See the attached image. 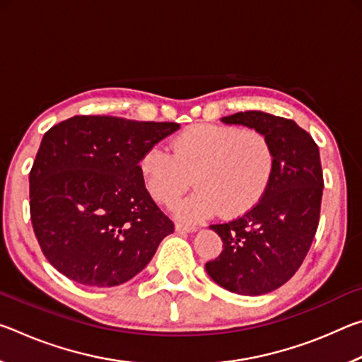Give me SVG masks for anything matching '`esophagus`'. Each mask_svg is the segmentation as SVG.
<instances>
[{
	"label": "esophagus",
	"instance_id": "1",
	"mask_svg": "<svg viewBox=\"0 0 362 362\" xmlns=\"http://www.w3.org/2000/svg\"><path fill=\"white\" fill-rule=\"evenodd\" d=\"M175 231L177 233H194L196 228H194V226H188V225H183V223H175Z\"/></svg>",
	"mask_w": 362,
	"mask_h": 362
}]
</instances>
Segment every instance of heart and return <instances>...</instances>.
Segmentation results:
<instances>
[{"instance_id":"obj_1","label":"heart","mask_w":362,"mask_h":362,"mask_svg":"<svg viewBox=\"0 0 362 362\" xmlns=\"http://www.w3.org/2000/svg\"><path fill=\"white\" fill-rule=\"evenodd\" d=\"M173 153L151 145L139 158L145 192L163 206L174 204L193 183L196 192L174 207L187 223L220 212L241 217L260 203L273 180L276 156L269 139L238 126L193 124L175 136Z\"/></svg>"}]
</instances>
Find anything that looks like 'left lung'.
<instances>
[{"label": "left lung", "mask_w": 362, "mask_h": 362, "mask_svg": "<svg viewBox=\"0 0 362 362\" xmlns=\"http://www.w3.org/2000/svg\"><path fill=\"white\" fill-rule=\"evenodd\" d=\"M269 139L276 166L265 196L243 217L211 225L223 249L206 272L223 289L262 296L287 283L302 265L320 223L322 169L320 148L296 121L265 112L223 116Z\"/></svg>", "instance_id": "8db88e82"}]
</instances>
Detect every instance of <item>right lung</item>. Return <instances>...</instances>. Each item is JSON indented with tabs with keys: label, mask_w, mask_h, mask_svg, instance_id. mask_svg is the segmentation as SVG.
Segmentation results:
<instances>
[{
	"label": "right lung",
	"mask_w": 362,
	"mask_h": 362,
	"mask_svg": "<svg viewBox=\"0 0 362 362\" xmlns=\"http://www.w3.org/2000/svg\"><path fill=\"white\" fill-rule=\"evenodd\" d=\"M179 127L73 116L45 134L30 170V216L57 272L84 286L113 287L148 265L174 223L145 192L137 163Z\"/></svg>",
	"instance_id": "1"
}]
</instances>
